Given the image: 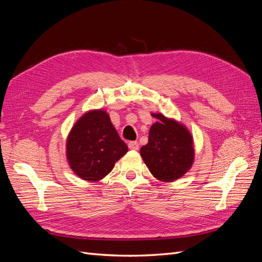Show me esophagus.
Masks as SVG:
<instances>
[{"label": "esophagus", "mask_w": 262, "mask_h": 262, "mask_svg": "<svg viewBox=\"0 0 262 262\" xmlns=\"http://www.w3.org/2000/svg\"><path fill=\"white\" fill-rule=\"evenodd\" d=\"M128 146H129L130 149H133V150H138V149H139V143H138L137 141H131V142H129Z\"/></svg>", "instance_id": "1"}]
</instances>
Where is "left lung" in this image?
Instances as JSON below:
<instances>
[{
  "instance_id": "8db88e82",
  "label": "left lung",
  "mask_w": 262,
  "mask_h": 262,
  "mask_svg": "<svg viewBox=\"0 0 262 262\" xmlns=\"http://www.w3.org/2000/svg\"><path fill=\"white\" fill-rule=\"evenodd\" d=\"M158 121L152 124L147 144L140 154L150 173L163 182L181 178L194 162L193 138L185 124L162 114H150Z\"/></svg>"
}]
</instances>
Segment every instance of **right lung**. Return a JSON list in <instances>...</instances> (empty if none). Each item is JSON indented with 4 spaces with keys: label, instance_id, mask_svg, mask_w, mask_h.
<instances>
[{
    "label": "right lung",
    "instance_id": "right-lung-1",
    "mask_svg": "<svg viewBox=\"0 0 262 262\" xmlns=\"http://www.w3.org/2000/svg\"><path fill=\"white\" fill-rule=\"evenodd\" d=\"M66 148L70 168L77 177L91 182L105 178L128 152L102 109L89 110L78 119L68 134Z\"/></svg>",
    "mask_w": 262,
    "mask_h": 262
}]
</instances>
